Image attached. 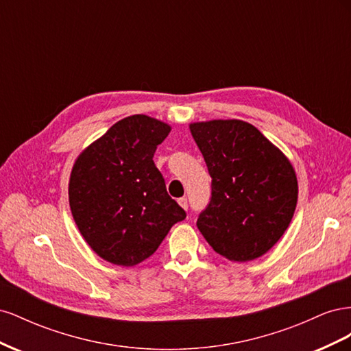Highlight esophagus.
Returning <instances> with one entry per match:
<instances>
[{
    "mask_svg": "<svg viewBox=\"0 0 351 351\" xmlns=\"http://www.w3.org/2000/svg\"><path fill=\"white\" fill-rule=\"evenodd\" d=\"M178 205L182 206L183 209H187V208H189V202H187V197H180V199H178Z\"/></svg>",
    "mask_w": 351,
    "mask_h": 351,
    "instance_id": "esophagus-1",
    "label": "esophagus"
}]
</instances>
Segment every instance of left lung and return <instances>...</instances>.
Listing matches in <instances>:
<instances>
[{"mask_svg":"<svg viewBox=\"0 0 351 351\" xmlns=\"http://www.w3.org/2000/svg\"><path fill=\"white\" fill-rule=\"evenodd\" d=\"M212 178V197L196 226L221 256L249 262L271 250L297 205L295 171L280 147L243 120L190 123Z\"/></svg>","mask_w":351,"mask_h":351,"instance_id":"obj_1","label":"left lung"}]
</instances>
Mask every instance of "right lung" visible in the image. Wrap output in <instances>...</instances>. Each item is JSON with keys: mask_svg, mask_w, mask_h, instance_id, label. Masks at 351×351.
<instances>
[{"mask_svg": "<svg viewBox=\"0 0 351 351\" xmlns=\"http://www.w3.org/2000/svg\"><path fill=\"white\" fill-rule=\"evenodd\" d=\"M171 125L145 114L117 121L80 152L71 168L74 222L99 258L119 267L143 262L186 212L167 193L154 164Z\"/></svg>", "mask_w": 351, "mask_h": 351, "instance_id": "obj_1", "label": "right lung"}]
</instances>
